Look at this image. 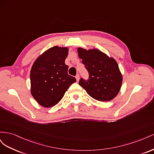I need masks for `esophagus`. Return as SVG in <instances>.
Returning <instances> with one entry per match:
<instances>
[{
	"instance_id": "obj_1",
	"label": "esophagus",
	"mask_w": 154,
	"mask_h": 154,
	"mask_svg": "<svg viewBox=\"0 0 154 154\" xmlns=\"http://www.w3.org/2000/svg\"><path fill=\"white\" fill-rule=\"evenodd\" d=\"M76 79L77 82H78L79 80H80V76H79V74H77V75L76 76Z\"/></svg>"
}]
</instances>
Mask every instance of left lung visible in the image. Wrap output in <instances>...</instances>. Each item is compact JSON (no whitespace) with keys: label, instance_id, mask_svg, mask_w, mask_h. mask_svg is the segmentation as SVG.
Here are the masks:
<instances>
[{"label":"left lung","instance_id":"8db88e82","mask_svg":"<svg viewBox=\"0 0 154 154\" xmlns=\"http://www.w3.org/2000/svg\"><path fill=\"white\" fill-rule=\"evenodd\" d=\"M78 57L82 60L89 79H81L79 84L93 98L109 101L118 95L123 82V76L115 59L102 51L78 48Z\"/></svg>","mask_w":154,"mask_h":154}]
</instances>
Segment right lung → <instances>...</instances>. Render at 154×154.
<instances>
[{"label":"right lung","mask_w":154,"mask_h":154,"mask_svg":"<svg viewBox=\"0 0 154 154\" xmlns=\"http://www.w3.org/2000/svg\"><path fill=\"white\" fill-rule=\"evenodd\" d=\"M67 47L54 46L41 54L32 64L30 72L31 93L40 105L49 108L62 99L76 80L69 76L65 63Z\"/></svg>","instance_id":"obj_1"}]
</instances>
